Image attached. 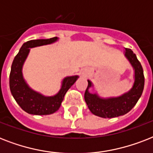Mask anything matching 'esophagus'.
<instances>
[{"instance_id": "esophagus-1", "label": "esophagus", "mask_w": 153, "mask_h": 153, "mask_svg": "<svg viewBox=\"0 0 153 153\" xmlns=\"http://www.w3.org/2000/svg\"><path fill=\"white\" fill-rule=\"evenodd\" d=\"M83 74H84V73H83Z\"/></svg>"}]
</instances>
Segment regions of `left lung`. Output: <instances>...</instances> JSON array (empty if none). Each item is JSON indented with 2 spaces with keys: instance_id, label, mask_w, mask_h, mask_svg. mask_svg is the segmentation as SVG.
Returning <instances> with one entry per match:
<instances>
[{
  "instance_id": "obj_1",
  "label": "left lung",
  "mask_w": 153,
  "mask_h": 153,
  "mask_svg": "<svg viewBox=\"0 0 153 153\" xmlns=\"http://www.w3.org/2000/svg\"><path fill=\"white\" fill-rule=\"evenodd\" d=\"M125 56L134 70V82L132 88L118 97L101 98L98 94H92L89 89L93 87L92 82L88 80L84 98L89 109L93 114L103 118H112L128 113L137 104L142 94L145 86V77L142 66L137 55L129 48H126Z\"/></svg>"
}]
</instances>
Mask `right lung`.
Segmentation results:
<instances>
[{"instance_id":"add662e5","label":"right lung","mask_w":153,"mask_h":153,"mask_svg":"<svg viewBox=\"0 0 153 153\" xmlns=\"http://www.w3.org/2000/svg\"><path fill=\"white\" fill-rule=\"evenodd\" d=\"M59 39L53 37L47 39H32L26 42L20 48L13 59L9 75V86L13 98L27 114L33 115H48L54 114L59 109L67 91L79 79L78 75L68 76L63 79L59 91L54 96H44L32 90L23 77V65L27 59L30 48L48 45Z\"/></svg>"}]
</instances>
